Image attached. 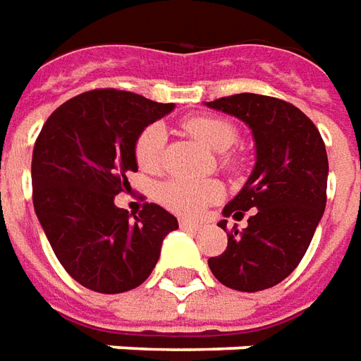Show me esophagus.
Here are the masks:
<instances>
[{"label": "esophagus", "mask_w": 361, "mask_h": 361, "mask_svg": "<svg viewBox=\"0 0 361 361\" xmlns=\"http://www.w3.org/2000/svg\"><path fill=\"white\" fill-rule=\"evenodd\" d=\"M178 224H180V228H185V230H190V232H200V230L204 228V226H202L200 222H192V220H186V218H183V220H180Z\"/></svg>", "instance_id": "obj_1"}]
</instances>
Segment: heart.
<instances>
[{"label":"heart","instance_id":"1","mask_svg":"<svg viewBox=\"0 0 361 361\" xmlns=\"http://www.w3.org/2000/svg\"><path fill=\"white\" fill-rule=\"evenodd\" d=\"M185 129L202 145L214 151L224 153L238 141V131L232 123L218 118H192L185 121ZM165 143V129L161 126H149L135 143V159L143 171H155L161 163ZM222 188L214 180H169L159 188V200L176 214L195 216L202 212L206 206L218 200Z\"/></svg>","mask_w":361,"mask_h":361}]
</instances>
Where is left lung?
I'll list each match as a JSON object with an SVG mask.
<instances>
[{
	"label": "left lung",
	"instance_id": "8db88e82",
	"mask_svg": "<svg viewBox=\"0 0 361 361\" xmlns=\"http://www.w3.org/2000/svg\"><path fill=\"white\" fill-rule=\"evenodd\" d=\"M204 106L243 121L255 145L252 175L224 208L233 220L253 210L247 228L233 230L226 252L210 257L208 267L230 289H269L299 265L324 214V141L299 108L277 98L243 92Z\"/></svg>",
	"mask_w": 361,
	"mask_h": 361
}]
</instances>
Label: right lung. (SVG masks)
I'll list each match as a JSON object with an SVG mask.
<instances>
[{
    "mask_svg": "<svg viewBox=\"0 0 361 361\" xmlns=\"http://www.w3.org/2000/svg\"><path fill=\"white\" fill-rule=\"evenodd\" d=\"M175 104L121 90H92L64 102L33 149V204L61 265L86 289L116 295L155 269L176 218L159 204L139 216L116 206L137 173L135 143Z\"/></svg>",
    "mask_w": 361,
    "mask_h": 361,
    "instance_id": "obj_1",
    "label": "right lung"
}]
</instances>
